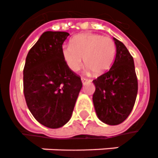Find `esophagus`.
Masks as SVG:
<instances>
[{"mask_svg": "<svg viewBox=\"0 0 158 158\" xmlns=\"http://www.w3.org/2000/svg\"><path fill=\"white\" fill-rule=\"evenodd\" d=\"M81 80L83 84H88V83H90V82H91V79H88V78H85V77H82Z\"/></svg>", "mask_w": 158, "mask_h": 158, "instance_id": "1", "label": "esophagus"}]
</instances>
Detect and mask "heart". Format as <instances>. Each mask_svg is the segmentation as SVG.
I'll use <instances>...</instances> for the list:
<instances>
[{
    "label": "heart",
    "mask_w": 158,
    "mask_h": 158,
    "mask_svg": "<svg viewBox=\"0 0 158 158\" xmlns=\"http://www.w3.org/2000/svg\"><path fill=\"white\" fill-rule=\"evenodd\" d=\"M116 48L112 38L97 33H81L74 36L69 46L62 48V56L72 71L86 64L95 74H103L112 64Z\"/></svg>",
    "instance_id": "heart-1"
}]
</instances>
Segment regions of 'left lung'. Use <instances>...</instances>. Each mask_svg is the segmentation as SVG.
Returning <instances> with one entry per match:
<instances>
[{
	"label": "left lung",
	"instance_id": "left-lung-1",
	"mask_svg": "<svg viewBox=\"0 0 158 158\" xmlns=\"http://www.w3.org/2000/svg\"><path fill=\"white\" fill-rule=\"evenodd\" d=\"M116 55L108 71L94 79L93 101L98 117L110 125L122 123L133 110L138 94V79L133 56L114 38Z\"/></svg>",
	"mask_w": 158,
	"mask_h": 158
}]
</instances>
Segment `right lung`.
I'll return each mask as SVG.
<instances>
[{
    "instance_id": "add662e5",
    "label": "right lung",
    "mask_w": 158,
    "mask_h": 158,
    "mask_svg": "<svg viewBox=\"0 0 158 158\" xmlns=\"http://www.w3.org/2000/svg\"><path fill=\"white\" fill-rule=\"evenodd\" d=\"M69 34L48 31L28 52L23 68V94L33 117L56 129L71 117L82 88L80 76L67 66L62 45Z\"/></svg>"
}]
</instances>
